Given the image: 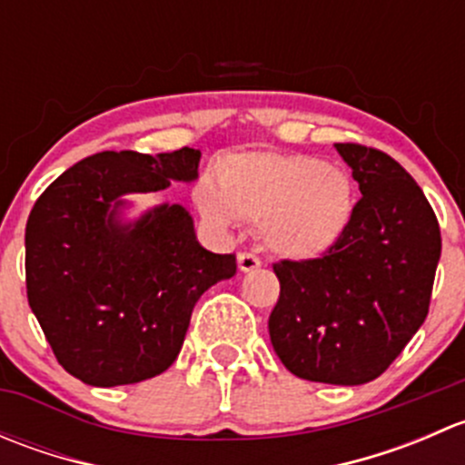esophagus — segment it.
<instances>
[{"mask_svg":"<svg viewBox=\"0 0 465 465\" xmlns=\"http://www.w3.org/2000/svg\"><path fill=\"white\" fill-rule=\"evenodd\" d=\"M238 267H241V272L259 270L261 259L256 254H250V252H241V254H238Z\"/></svg>","mask_w":465,"mask_h":465,"instance_id":"34e87169","label":"esophagus"}]
</instances>
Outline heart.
Returning <instances> with one entry per match:
<instances>
[{
    "label": "heart",
    "mask_w": 465,
    "mask_h": 465,
    "mask_svg": "<svg viewBox=\"0 0 465 465\" xmlns=\"http://www.w3.org/2000/svg\"><path fill=\"white\" fill-rule=\"evenodd\" d=\"M195 204L213 227L262 223V241L294 261L326 254L351 224L355 186L349 173L308 154L245 150L220 159L215 184L195 189Z\"/></svg>",
    "instance_id": "b5f03b06"
}]
</instances>
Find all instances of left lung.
Returning a JSON list of instances; mask_svg holds the SVG:
<instances>
[{"label": "left lung", "instance_id": "1", "mask_svg": "<svg viewBox=\"0 0 465 465\" xmlns=\"http://www.w3.org/2000/svg\"><path fill=\"white\" fill-rule=\"evenodd\" d=\"M335 148L362 198L326 254L274 262L281 294L267 328L297 378L364 384L387 371L428 317L440 229L396 159L360 143Z\"/></svg>", "mask_w": 465, "mask_h": 465}]
</instances>
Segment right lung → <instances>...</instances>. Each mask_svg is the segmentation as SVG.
<instances>
[{"mask_svg": "<svg viewBox=\"0 0 465 465\" xmlns=\"http://www.w3.org/2000/svg\"><path fill=\"white\" fill-rule=\"evenodd\" d=\"M200 150H105L74 163L26 223V297L67 373L92 387L159 376L175 362L195 303L236 274V256L204 250L182 204L121 223L125 193L198 177Z\"/></svg>", "mask_w": 465, "mask_h": 465, "instance_id": "1", "label": "right lung"}]
</instances>
